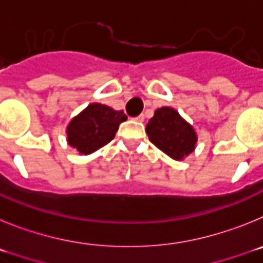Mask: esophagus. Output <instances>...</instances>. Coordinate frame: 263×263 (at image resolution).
I'll return each instance as SVG.
<instances>
[{
    "label": "esophagus",
    "instance_id": "esophagus-1",
    "mask_svg": "<svg viewBox=\"0 0 263 263\" xmlns=\"http://www.w3.org/2000/svg\"><path fill=\"white\" fill-rule=\"evenodd\" d=\"M135 120H136V122H143V120H144V115H139V117L135 118Z\"/></svg>",
    "mask_w": 263,
    "mask_h": 263
}]
</instances>
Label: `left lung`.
I'll return each mask as SVG.
<instances>
[{
	"instance_id": "1",
	"label": "left lung",
	"mask_w": 263,
	"mask_h": 263,
	"mask_svg": "<svg viewBox=\"0 0 263 263\" xmlns=\"http://www.w3.org/2000/svg\"><path fill=\"white\" fill-rule=\"evenodd\" d=\"M151 143L176 161H182L195 151L198 135L173 107H161L155 111L145 128Z\"/></svg>"
}]
</instances>
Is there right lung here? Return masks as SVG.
Instances as JSON below:
<instances>
[{
	"label": "right lung",
	"instance_id": "obj_1",
	"mask_svg": "<svg viewBox=\"0 0 263 263\" xmlns=\"http://www.w3.org/2000/svg\"><path fill=\"white\" fill-rule=\"evenodd\" d=\"M127 120L122 110L90 103L67 126V141L80 155H90L115 137L119 124Z\"/></svg>",
	"mask_w": 263,
	"mask_h": 263
}]
</instances>
